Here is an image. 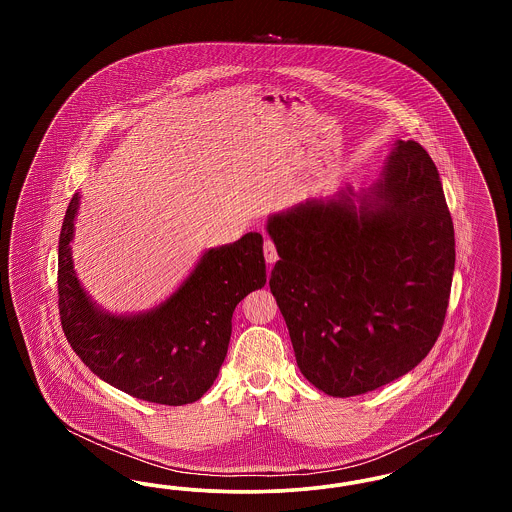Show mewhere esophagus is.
<instances>
[{
    "label": "esophagus",
    "instance_id": "obj_1",
    "mask_svg": "<svg viewBox=\"0 0 512 512\" xmlns=\"http://www.w3.org/2000/svg\"><path fill=\"white\" fill-rule=\"evenodd\" d=\"M263 251H265V259H267L268 265H272V263H276V261H278V251H276V245H274V242H272L270 238L265 240Z\"/></svg>",
    "mask_w": 512,
    "mask_h": 512
}]
</instances>
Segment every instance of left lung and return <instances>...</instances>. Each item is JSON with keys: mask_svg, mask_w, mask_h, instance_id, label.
I'll use <instances>...</instances> for the list:
<instances>
[{"mask_svg": "<svg viewBox=\"0 0 512 512\" xmlns=\"http://www.w3.org/2000/svg\"><path fill=\"white\" fill-rule=\"evenodd\" d=\"M267 230L280 255L270 292L315 388L361 395L430 353L449 305L455 230L424 147L399 140L368 192L299 203Z\"/></svg>", "mask_w": 512, "mask_h": 512, "instance_id": "obj_1", "label": "left lung"}]
</instances>
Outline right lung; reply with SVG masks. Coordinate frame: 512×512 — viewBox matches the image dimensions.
Listing matches in <instances>:
<instances>
[{
  "mask_svg": "<svg viewBox=\"0 0 512 512\" xmlns=\"http://www.w3.org/2000/svg\"><path fill=\"white\" fill-rule=\"evenodd\" d=\"M78 194L59 236V315L74 353L103 382L159 405L194 403L219 376L232 334V313L267 282L263 236L205 251L171 297L134 317L109 315L82 290L71 257Z\"/></svg>",
  "mask_w": 512,
  "mask_h": 512,
  "instance_id": "add662e5",
  "label": "right lung"
}]
</instances>
